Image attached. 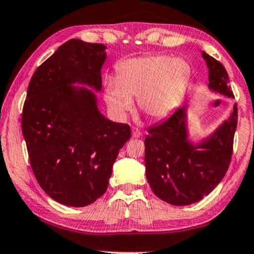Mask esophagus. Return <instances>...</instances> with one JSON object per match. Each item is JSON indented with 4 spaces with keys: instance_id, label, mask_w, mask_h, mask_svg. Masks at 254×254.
I'll list each match as a JSON object with an SVG mask.
<instances>
[{
    "instance_id": "34e87169",
    "label": "esophagus",
    "mask_w": 254,
    "mask_h": 254,
    "mask_svg": "<svg viewBox=\"0 0 254 254\" xmlns=\"http://www.w3.org/2000/svg\"><path fill=\"white\" fill-rule=\"evenodd\" d=\"M141 135H142V133H141V130L139 129V128L132 127V136L133 137H135V139H137V137H140Z\"/></svg>"
}]
</instances>
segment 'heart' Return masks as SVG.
I'll return each mask as SVG.
<instances>
[{"label":"heart","mask_w":254,"mask_h":254,"mask_svg":"<svg viewBox=\"0 0 254 254\" xmlns=\"http://www.w3.org/2000/svg\"><path fill=\"white\" fill-rule=\"evenodd\" d=\"M192 68L185 59L167 54H151L130 59L118 65V80L106 83L105 100L115 114L124 115L137 98L142 114L161 120L180 105Z\"/></svg>","instance_id":"obj_1"}]
</instances>
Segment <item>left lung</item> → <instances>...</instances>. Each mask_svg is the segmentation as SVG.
Listing matches in <instances>:
<instances>
[{"label": "left lung", "instance_id": "8db88e82", "mask_svg": "<svg viewBox=\"0 0 254 254\" xmlns=\"http://www.w3.org/2000/svg\"><path fill=\"white\" fill-rule=\"evenodd\" d=\"M209 69V88L233 98L223 64L202 52ZM185 111L180 107L167 120L149 128L145 139L146 178L156 196L174 206L190 205L215 189L230 167L233 154L238 108L207 141L192 146L186 140Z\"/></svg>", "mask_w": 254, "mask_h": 254}]
</instances>
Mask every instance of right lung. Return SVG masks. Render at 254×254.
Masks as SVG:
<instances>
[{
  "label": "right lung",
  "mask_w": 254,
  "mask_h": 254,
  "mask_svg": "<svg viewBox=\"0 0 254 254\" xmlns=\"http://www.w3.org/2000/svg\"><path fill=\"white\" fill-rule=\"evenodd\" d=\"M106 47L71 39L37 67L22 111V133L37 183L52 199L83 207L108 187L130 127L101 115L83 82L101 89Z\"/></svg>",
  "instance_id": "add662e5"
}]
</instances>
